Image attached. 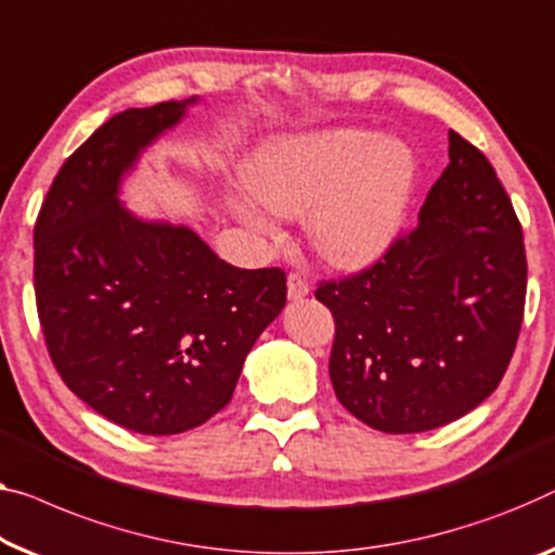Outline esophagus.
Instances as JSON below:
<instances>
[{
  "instance_id": "34e87169",
  "label": "esophagus",
  "mask_w": 555,
  "mask_h": 555,
  "mask_svg": "<svg viewBox=\"0 0 555 555\" xmlns=\"http://www.w3.org/2000/svg\"><path fill=\"white\" fill-rule=\"evenodd\" d=\"M286 286H288V299L292 301H299L309 294V281H306L301 274H288Z\"/></svg>"
}]
</instances>
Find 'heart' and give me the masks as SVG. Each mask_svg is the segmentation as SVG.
<instances>
[{
	"label": "heart",
	"mask_w": 555,
	"mask_h": 555,
	"mask_svg": "<svg viewBox=\"0 0 555 555\" xmlns=\"http://www.w3.org/2000/svg\"><path fill=\"white\" fill-rule=\"evenodd\" d=\"M249 184L263 206L301 217L311 244L336 267H363L399 234L413 186V156L393 139L353 129L281 139L263 146L249 167ZM249 224L267 219L242 206Z\"/></svg>",
	"instance_id": "heart-1"
}]
</instances>
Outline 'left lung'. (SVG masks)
I'll return each instance as SVG.
<instances>
[{
	"instance_id": "1",
	"label": "left lung",
	"mask_w": 555,
	"mask_h": 555,
	"mask_svg": "<svg viewBox=\"0 0 555 555\" xmlns=\"http://www.w3.org/2000/svg\"><path fill=\"white\" fill-rule=\"evenodd\" d=\"M449 159L409 234L359 274L317 286L336 324V399L384 434L431 431L489 399L524 324L528 267L514 204L456 131Z\"/></svg>"
}]
</instances>
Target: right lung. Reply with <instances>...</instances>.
I'll return each mask as SVG.
<instances>
[{
  "mask_svg": "<svg viewBox=\"0 0 555 555\" xmlns=\"http://www.w3.org/2000/svg\"><path fill=\"white\" fill-rule=\"evenodd\" d=\"M186 102L104 121L49 186L35 224L41 334L62 382L104 418L184 434L231 401L246 353L286 304L281 269H236L192 229L149 224L121 173Z\"/></svg>",
  "mask_w": 555,
  "mask_h": 555,
  "instance_id": "obj_1",
  "label": "right lung"
}]
</instances>
